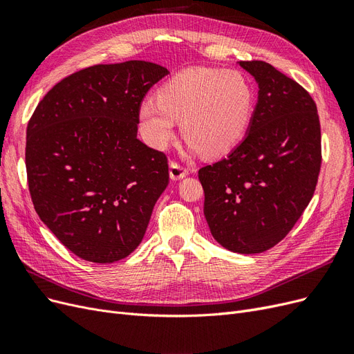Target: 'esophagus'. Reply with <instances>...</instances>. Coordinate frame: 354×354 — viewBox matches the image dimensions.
I'll use <instances>...</instances> for the list:
<instances>
[{"mask_svg": "<svg viewBox=\"0 0 354 354\" xmlns=\"http://www.w3.org/2000/svg\"><path fill=\"white\" fill-rule=\"evenodd\" d=\"M189 174V169L181 167L177 162H171L169 164V178L171 180H181L183 177H186Z\"/></svg>", "mask_w": 354, "mask_h": 354, "instance_id": "1", "label": "esophagus"}]
</instances>
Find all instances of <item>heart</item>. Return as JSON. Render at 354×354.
I'll return each mask as SVG.
<instances>
[{"mask_svg":"<svg viewBox=\"0 0 354 354\" xmlns=\"http://www.w3.org/2000/svg\"><path fill=\"white\" fill-rule=\"evenodd\" d=\"M252 111L254 90L242 73L196 68L168 80L137 115L143 140L153 149H164L181 121L192 151L221 156L241 143Z\"/></svg>","mask_w":354,"mask_h":354,"instance_id":"obj_1","label":"heart"}]
</instances>
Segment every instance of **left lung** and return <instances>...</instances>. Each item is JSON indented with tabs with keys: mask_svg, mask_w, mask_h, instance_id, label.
<instances>
[{
	"mask_svg": "<svg viewBox=\"0 0 354 354\" xmlns=\"http://www.w3.org/2000/svg\"><path fill=\"white\" fill-rule=\"evenodd\" d=\"M259 84L241 145L199 169L203 214L224 248L259 254L279 243L312 201L322 164L316 103L301 85L261 60L239 62Z\"/></svg>",
	"mask_w": 354,
	"mask_h": 354,
	"instance_id": "1",
	"label": "left lung"
}]
</instances>
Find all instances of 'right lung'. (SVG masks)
I'll list each match as a JSON object with an SVG mask.
<instances>
[{
	"label": "right lung",
	"mask_w": 354,
	"mask_h": 354,
	"mask_svg": "<svg viewBox=\"0 0 354 354\" xmlns=\"http://www.w3.org/2000/svg\"><path fill=\"white\" fill-rule=\"evenodd\" d=\"M165 75L145 60L85 68L57 82L28 122L35 211L82 260L130 255L168 186L167 156L137 138L138 106Z\"/></svg>",
	"instance_id": "add662e5"
}]
</instances>
